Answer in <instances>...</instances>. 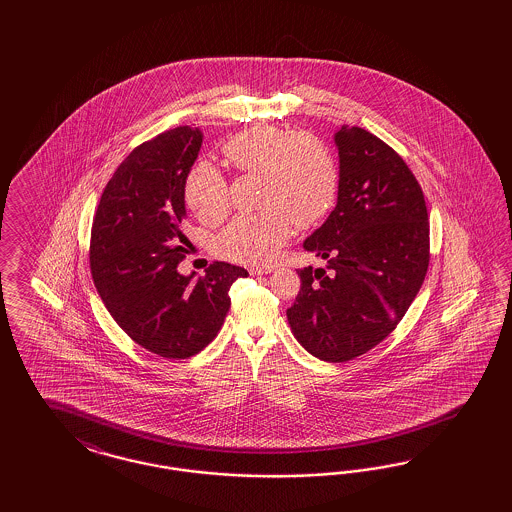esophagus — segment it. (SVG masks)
<instances>
[{
    "label": "esophagus",
    "mask_w": 512,
    "mask_h": 512,
    "mask_svg": "<svg viewBox=\"0 0 512 512\" xmlns=\"http://www.w3.org/2000/svg\"><path fill=\"white\" fill-rule=\"evenodd\" d=\"M274 268L272 266H264V268H251V276H261V274H270Z\"/></svg>",
    "instance_id": "1"
}]
</instances>
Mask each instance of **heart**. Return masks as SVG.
<instances>
[{
	"label": "heart",
	"mask_w": 512,
	"mask_h": 512,
	"mask_svg": "<svg viewBox=\"0 0 512 512\" xmlns=\"http://www.w3.org/2000/svg\"><path fill=\"white\" fill-rule=\"evenodd\" d=\"M225 155L244 176L263 178L257 216H242L217 236L219 257L248 266L272 263L296 227L310 229L334 208L340 193V171L334 155L311 135L257 125L225 144ZM184 197L208 225L231 212L225 176L202 161L187 172Z\"/></svg>",
	"instance_id": "obj_1"
}]
</instances>
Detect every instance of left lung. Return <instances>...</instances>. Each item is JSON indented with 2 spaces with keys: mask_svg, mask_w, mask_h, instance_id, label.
I'll return each instance as SVG.
<instances>
[{
  "mask_svg": "<svg viewBox=\"0 0 512 512\" xmlns=\"http://www.w3.org/2000/svg\"><path fill=\"white\" fill-rule=\"evenodd\" d=\"M336 144L338 204L304 242L326 264L298 270L287 319L313 357L347 362L385 340L415 300L430 264V221L415 174L387 142L343 125Z\"/></svg>",
  "mask_w": 512,
  "mask_h": 512,
  "instance_id": "1",
  "label": "left lung"
}]
</instances>
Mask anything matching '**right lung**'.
<instances>
[{
	"label": "right lung",
	"instance_id": "right-lung-1",
	"mask_svg": "<svg viewBox=\"0 0 512 512\" xmlns=\"http://www.w3.org/2000/svg\"><path fill=\"white\" fill-rule=\"evenodd\" d=\"M201 144L191 125L139 144L103 189L90 236L93 283L112 319L146 351L174 360L216 338L234 281L248 276L217 261L199 279L176 270L189 248L184 184Z\"/></svg>",
	"mask_w": 512,
	"mask_h": 512
}]
</instances>
